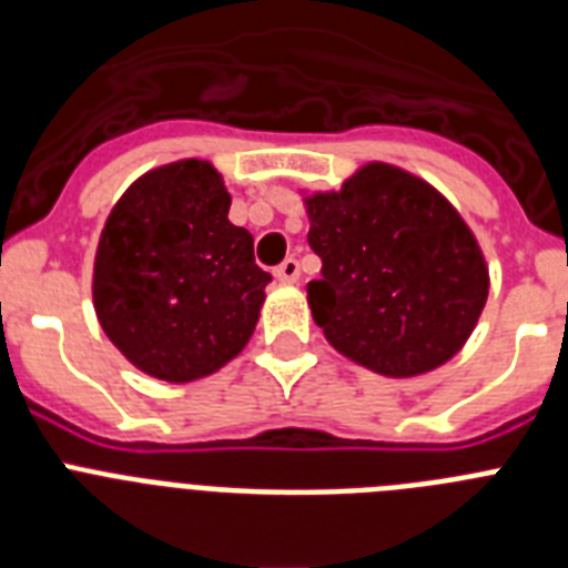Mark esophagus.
<instances>
[{"label":"esophagus","mask_w":568,"mask_h":568,"mask_svg":"<svg viewBox=\"0 0 568 568\" xmlns=\"http://www.w3.org/2000/svg\"><path fill=\"white\" fill-rule=\"evenodd\" d=\"M275 278H278V281H284V284H295V281L301 278V267H298V261H295V258L281 261L278 267H275Z\"/></svg>","instance_id":"esophagus-1"}]
</instances>
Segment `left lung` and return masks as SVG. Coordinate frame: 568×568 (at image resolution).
I'll list each match as a JSON object with an SVG mask.
<instances>
[{
    "instance_id": "left-lung-1",
    "label": "left lung",
    "mask_w": 568,
    "mask_h": 568,
    "mask_svg": "<svg viewBox=\"0 0 568 568\" xmlns=\"http://www.w3.org/2000/svg\"><path fill=\"white\" fill-rule=\"evenodd\" d=\"M321 278L307 304L355 364L415 378L464 349L489 295L484 250L453 202L420 175L366 162L341 190L304 193Z\"/></svg>"
}]
</instances>
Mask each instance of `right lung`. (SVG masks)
<instances>
[{
	"label": "right lung",
	"mask_w": 568,
	"mask_h": 568,
	"mask_svg": "<svg viewBox=\"0 0 568 568\" xmlns=\"http://www.w3.org/2000/svg\"><path fill=\"white\" fill-rule=\"evenodd\" d=\"M222 173L179 159L139 175L113 204L93 261V307L135 369L168 384L219 373L247 346L270 273L227 219Z\"/></svg>",
	"instance_id": "add662e5"
}]
</instances>
